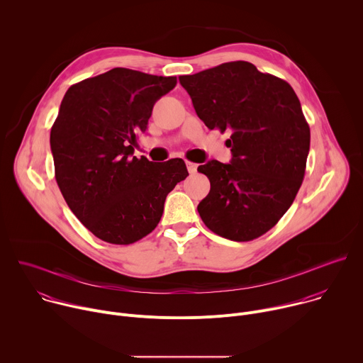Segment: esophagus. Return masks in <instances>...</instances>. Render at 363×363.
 I'll return each mask as SVG.
<instances>
[{
  "instance_id": "esophagus-1",
  "label": "esophagus",
  "mask_w": 363,
  "mask_h": 363,
  "mask_svg": "<svg viewBox=\"0 0 363 363\" xmlns=\"http://www.w3.org/2000/svg\"><path fill=\"white\" fill-rule=\"evenodd\" d=\"M186 168H188V172L191 174V175H194V174H196V168H198V165L196 164H194V162H186Z\"/></svg>"
}]
</instances>
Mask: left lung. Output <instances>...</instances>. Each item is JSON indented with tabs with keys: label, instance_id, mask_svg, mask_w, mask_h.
I'll use <instances>...</instances> for the list:
<instances>
[{
	"label": "left lung",
	"instance_id": "obj_1",
	"mask_svg": "<svg viewBox=\"0 0 363 363\" xmlns=\"http://www.w3.org/2000/svg\"><path fill=\"white\" fill-rule=\"evenodd\" d=\"M179 83L208 129L231 130L233 160L198 167L210 194L198 203L213 233L250 241L272 230L293 203L304 178L310 128L291 86L248 62H230Z\"/></svg>",
	"mask_w": 363,
	"mask_h": 363
}]
</instances>
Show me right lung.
Masks as SVG:
<instances>
[{
	"label": "right lung",
	"instance_id": "add662e5",
	"mask_svg": "<svg viewBox=\"0 0 363 363\" xmlns=\"http://www.w3.org/2000/svg\"><path fill=\"white\" fill-rule=\"evenodd\" d=\"M177 77L116 67L69 87L51 128L57 185L79 221L97 238L126 245L155 230L167 195L188 177L179 158L133 155L155 101Z\"/></svg>",
	"mask_w": 363,
	"mask_h": 363
}]
</instances>
